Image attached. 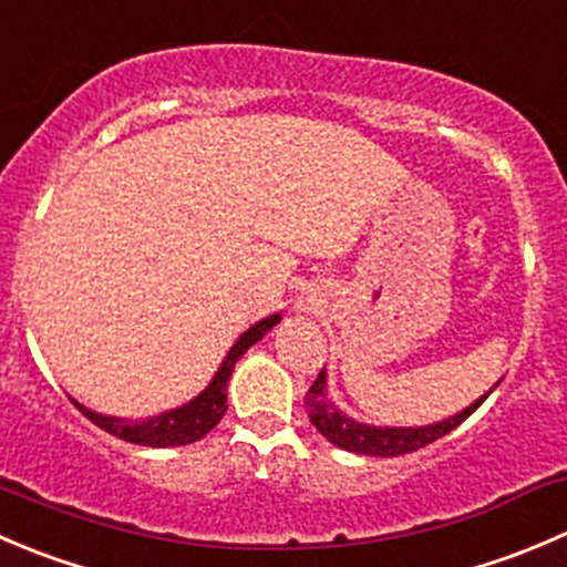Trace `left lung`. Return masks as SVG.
<instances>
[{"instance_id":"left-lung-1","label":"left lung","mask_w":567,"mask_h":567,"mask_svg":"<svg viewBox=\"0 0 567 567\" xmlns=\"http://www.w3.org/2000/svg\"><path fill=\"white\" fill-rule=\"evenodd\" d=\"M487 395H491V390H487L482 399H476L471 406H465L463 412H457V415L446 417V421L441 423H430V426H415V430H406V426L404 430H401V426H368V423H360L354 421V417L343 415V412L329 401L327 373H323L321 368L316 382L307 390L305 404L312 426H316L329 443L343 449V452L368 454V457H399V454H410L423 446H430L437 437L457 430L460 423H463Z\"/></svg>"}]
</instances>
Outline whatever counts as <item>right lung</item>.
Instances as JSON below:
<instances>
[{
  "instance_id": "right-lung-1",
  "label": "right lung",
  "mask_w": 567,
  "mask_h": 567,
  "mask_svg": "<svg viewBox=\"0 0 567 567\" xmlns=\"http://www.w3.org/2000/svg\"><path fill=\"white\" fill-rule=\"evenodd\" d=\"M282 321V316H268L262 321H257L255 327L246 329L235 346L229 349V354L224 357L221 368L213 377V382L196 395L194 401L188 404L177 406V410H168L163 415L146 417V421H124V417H110V415H99V412L87 410V406L76 404L74 406L82 412L85 417H91L96 423L99 430L110 432V435L121 437L126 443H137V446H152V449H168V446H188V443L202 441L207 432L216 426L218 421L227 412V382L233 377V368L240 357L246 354L249 346H255L262 334L268 332L271 327Z\"/></svg>"
}]
</instances>
